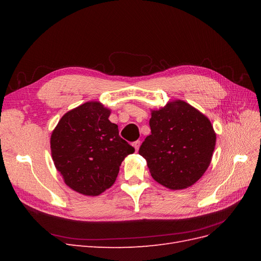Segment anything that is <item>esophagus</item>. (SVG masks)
Wrapping results in <instances>:
<instances>
[{"label":"esophagus","mask_w":261,"mask_h":261,"mask_svg":"<svg viewBox=\"0 0 261 261\" xmlns=\"http://www.w3.org/2000/svg\"><path fill=\"white\" fill-rule=\"evenodd\" d=\"M133 147L135 148L136 151H138V149H139V147H140V140H136V141H134V143H133Z\"/></svg>","instance_id":"esophagus-1"}]
</instances>
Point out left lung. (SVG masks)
I'll return each mask as SVG.
<instances>
[{"label": "left lung", "mask_w": 261, "mask_h": 261, "mask_svg": "<svg viewBox=\"0 0 261 261\" xmlns=\"http://www.w3.org/2000/svg\"><path fill=\"white\" fill-rule=\"evenodd\" d=\"M151 134L139 148L158 183L169 189L194 185L207 171L217 135L209 118L183 100L151 110Z\"/></svg>", "instance_id": "1"}]
</instances>
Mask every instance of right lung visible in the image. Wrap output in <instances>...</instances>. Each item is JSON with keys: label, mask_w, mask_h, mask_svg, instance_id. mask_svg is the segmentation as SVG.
Here are the masks:
<instances>
[{"label": "right lung", "mask_w": 261, "mask_h": 261, "mask_svg": "<svg viewBox=\"0 0 261 261\" xmlns=\"http://www.w3.org/2000/svg\"><path fill=\"white\" fill-rule=\"evenodd\" d=\"M111 110L88 101L62 116L51 135V154L65 184L85 196L111 187L122 161L135 151L111 123Z\"/></svg>", "instance_id": "right-lung-1"}]
</instances>
